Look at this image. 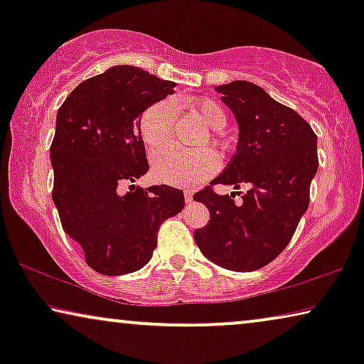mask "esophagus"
Returning <instances> with one entry per match:
<instances>
[{
  "label": "esophagus",
  "instance_id": "esophagus-1",
  "mask_svg": "<svg viewBox=\"0 0 364 364\" xmlns=\"http://www.w3.org/2000/svg\"><path fill=\"white\" fill-rule=\"evenodd\" d=\"M183 197H186V202H192L193 200L192 191H186V193H183Z\"/></svg>",
  "mask_w": 364,
  "mask_h": 364
}]
</instances>
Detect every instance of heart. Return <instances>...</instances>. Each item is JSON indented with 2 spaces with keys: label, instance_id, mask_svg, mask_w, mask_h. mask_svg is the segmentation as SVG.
<instances>
[{
  "label": "heart",
  "instance_id": "heart-1",
  "mask_svg": "<svg viewBox=\"0 0 364 364\" xmlns=\"http://www.w3.org/2000/svg\"><path fill=\"white\" fill-rule=\"evenodd\" d=\"M191 111L210 131H218L227 122L225 111L220 104L212 99H196L191 102ZM173 126H176V111L167 101L152 104L142 112L141 121H139L142 141L151 151H159L172 141ZM217 167L218 161L215 154L208 149L181 151V149L171 147L156 154L152 159L154 176L161 182L178 187L193 186L210 177Z\"/></svg>",
  "mask_w": 364,
  "mask_h": 364
}]
</instances>
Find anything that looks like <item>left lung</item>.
Segmentation results:
<instances>
[{"label": "left lung", "mask_w": 364, "mask_h": 364, "mask_svg": "<svg viewBox=\"0 0 364 364\" xmlns=\"http://www.w3.org/2000/svg\"><path fill=\"white\" fill-rule=\"evenodd\" d=\"M215 89L240 132L225 171L193 196L210 212V220L193 232V238L215 265L253 272L285 250L306 212L318 171L316 134L300 114L277 102L257 84L233 81ZM215 183L236 188L247 183L251 188L242 203H235V193H213Z\"/></svg>", "instance_id": "obj_1"}]
</instances>
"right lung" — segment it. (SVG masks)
I'll return each mask as SVG.
<instances>
[{
  "label": "right lung",
  "mask_w": 364,
  "mask_h": 364,
  "mask_svg": "<svg viewBox=\"0 0 364 364\" xmlns=\"http://www.w3.org/2000/svg\"><path fill=\"white\" fill-rule=\"evenodd\" d=\"M173 87L141 68L114 66L82 81L58 111L53 200L64 232L102 275L146 265L161 223L186 205L183 192L168 186L121 192L149 171L139 116Z\"/></svg>",
  "instance_id": "right-lung-1"
}]
</instances>
